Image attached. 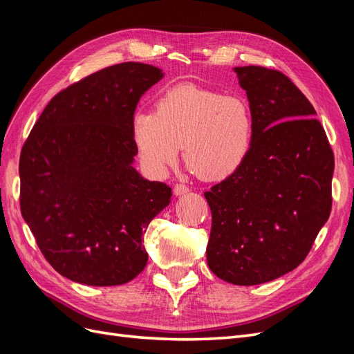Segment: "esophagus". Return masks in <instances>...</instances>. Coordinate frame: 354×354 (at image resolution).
Instances as JSON below:
<instances>
[{"label": "esophagus", "instance_id": "34e87169", "mask_svg": "<svg viewBox=\"0 0 354 354\" xmlns=\"http://www.w3.org/2000/svg\"><path fill=\"white\" fill-rule=\"evenodd\" d=\"M174 195L176 196H181V195H186L187 192H189V187H186L185 185H176L174 186Z\"/></svg>", "mask_w": 354, "mask_h": 354}]
</instances>
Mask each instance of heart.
Returning a JSON list of instances; mask_svg holds the SVG:
<instances>
[{"label": "heart", "mask_w": 354, "mask_h": 354, "mask_svg": "<svg viewBox=\"0 0 354 354\" xmlns=\"http://www.w3.org/2000/svg\"><path fill=\"white\" fill-rule=\"evenodd\" d=\"M131 136L149 174L167 176L183 146L190 171L220 181L236 174L248 159L254 116L241 95L177 84L159 95L155 111L134 113Z\"/></svg>", "instance_id": "1"}]
</instances>
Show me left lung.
<instances>
[{
  "label": "left lung",
  "instance_id": "8db88e82",
  "mask_svg": "<svg viewBox=\"0 0 354 354\" xmlns=\"http://www.w3.org/2000/svg\"><path fill=\"white\" fill-rule=\"evenodd\" d=\"M252 116L251 153L205 192L211 272L233 285L270 282L301 264L330 214L334 153L316 111L292 81L263 66L234 68Z\"/></svg>",
  "mask_w": 354,
  "mask_h": 354
}]
</instances>
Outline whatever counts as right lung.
Returning a JSON list of instances; mask_svg holds the SVG:
<instances>
[{
	"label": "right lung",
	"mask_w": 354,
	"mask_h": 354,
	"mask_svg": "<svg viewBox=\"0 0 354 354\" xmlns=\"http://www.w3.org/2000/svg\"><path fill=\"white\" fill-rule=\"evenodd\" d=\"M159 68L127 62L95 72L50 100L20 153V211L53 269L113 286L147 263L143 233L173 192L133 167L131 124Z\"/></svg>",
	"instance_id": "right-lung-1"
}]
</instances>
